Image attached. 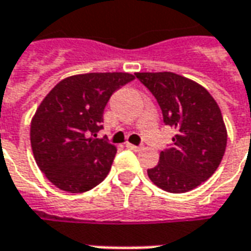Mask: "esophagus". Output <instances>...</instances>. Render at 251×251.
Returning a JSON list of instances; mask_svg holds the SVG:
<instances>
[{"instance_id":"obj_1","label":"esophagus","mask_w":251,"mask_h":251,"mask_svg":"<svg viewBox=\"0 0 251 251\" xmlns=\"http://www.w3.org/2000/svg\"><path fill=\"white\" fill-rule=\"evenodd\" d=\"M126 146H127L128 149H131V150H135V151H138V150H141V149H142V146H136V145H132V143H127Z\"/></svg>"}]
</instances>
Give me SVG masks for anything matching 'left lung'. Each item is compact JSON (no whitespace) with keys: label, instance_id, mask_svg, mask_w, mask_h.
<instances>
[{"label":"left lung","instance_id":"obj_1","mask_svg":"<svg viewBox=\"0 0 251 251\" xmlns=\"http://www.w3.org/2000/svg\"><path fill=\"white\" fill-rule=\"evenodd\" d=\"M155 97L164 123L176 129L172 148L148 169L164 191L180 194L198 187L219 168L227 146V128L215 98L200 83L174 72H136Z\"/></svg>","mask_w":251,"mask_h":251}]
</instances>
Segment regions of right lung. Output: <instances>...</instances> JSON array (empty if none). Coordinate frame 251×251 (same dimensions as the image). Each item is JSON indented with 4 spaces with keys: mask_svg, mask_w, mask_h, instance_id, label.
I'll list each match as a JSON object with an SVG mask.
<instances>
[{
    "mask_svg": "<svg viewBox=\"0 0 251 251\" xmlns=\"http://www.w3.org/2000/svg\"><path fill=\"white\" fill-rule=\"evenodd\" d=\"M135 76L91 72L58 82L31 119L30 141L43 175L67 193L89 191L106 177L115 145L97 138L110 96Z\"/></svg>",
    "mask_w": 251,
    "mask_h": 251,
    "instance_id": "1",
    "label": "right lung"
}]
</instances>
